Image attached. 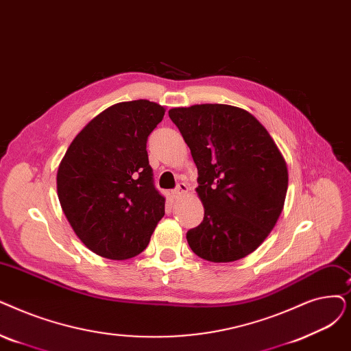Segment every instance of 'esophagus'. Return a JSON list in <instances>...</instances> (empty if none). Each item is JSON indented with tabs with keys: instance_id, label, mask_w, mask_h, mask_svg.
<instances>
[{
	"instance_id": "esophagus-1",
	"label": "esophagus",
	"mask_w": 351,
	"mask_h": 351,
	"mask_svg": "<svg viewBox=\"0 0 351 351\" xmlns=\"http://www.w3.org/2000/svg\"><path fill=\"white\" fill-rule=\"evenodd\" d=\"M186 192H188V185L185 184V182H179L176 189L173 191V195H175L176 197H179V196H182V195H185Z\"/></svg>"
}]
</instances>
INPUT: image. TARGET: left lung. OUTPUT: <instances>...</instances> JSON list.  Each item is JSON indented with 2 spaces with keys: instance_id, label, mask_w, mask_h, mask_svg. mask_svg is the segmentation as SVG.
Returning <instances> with one entry per match:
<instances>
[{
  "instance_id": "left-lung-1",
  "label": "left lung",
  "mask_w": 351,
  "mask_h": 351,
  "mask_svg": "<svg viewBox=\"0 0 351 351\" xmlns=\"http://www.w3.org/2000/svg\"><path fill=\"white\" fill-rule=\"evenodd\" d=\"M169 117L197 167L204 221L186 232L191 250L210 263L254 252L276 226L288 188L285 160L267 129L228 104L175 108Z\"/></svg>"
}]
</instances>
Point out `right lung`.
<instances>
[{"label":"right lung","mask_w":351,"mask_h":351,"mask_svg":"<svg viewBox=\"0 0 351 351\" xmlns=\"http://www.w3.org/2000/svg\"><path fill=\"white\" fill-rule=\"evenodd\" d=\"M163 116L155 101L113 104L75 136L58 166L60 205L75 235L100 256L141 254L165 215L146 150Z\"/></svg>","instance_id":"right-lung-1"}]
</instances>
